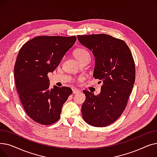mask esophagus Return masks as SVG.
<instances>
[{
    "label": "esophagus",
    "instance_id": "obj_1",
    "mask_svg": "<svg viewBox=\"0 0 157 157\" xmlns=\"http://www.w3.org/2000/svg\"><path fill=\"white\" fill-rule=\"evenodd\" d=\"M80 91L78 90H76V89H72V93L74 94H78V93H79Z\"/></svg>",
    "mask_w": 157,
    "mask_h": 157
}]
</instances>
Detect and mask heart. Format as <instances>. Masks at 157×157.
<instances>
[{
  "label": "heart",
  "instance_id": "1",
  "mask_svg": "<svg viewBox=\"0 0 157 157\" xmlns=\"http://www.w3.org/2000/svg\"><path fill=\"white\" fill-rule=\"evenodd\" d=\"M74 56L80 62L86 59H90V56L88 52L84 48H78L74 53Z\"/></svg>",
  "mask_w": 157,
  "mask_h": 157
}]
</instances>
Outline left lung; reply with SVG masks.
<instances>
[{"instance_id":"1","label":"left lung","mask_w":157,"mask_h":157,"mask_svg":"<svg viewBox=\"0 0 157 157\" xmlns=\"http://www.w3.org/2000/svg\"><path fill=\"white\" fill-rule=\"evenodd\" d=\"M78 39L92 52L93 76L103 83L97 95L83 90L82 117L92 126H108L121 116L132 90L136 78L132 55L124 41L107 34L78 36Z\"/></svg>"}]
</instances>
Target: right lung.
<instances>
[{"label":"right lung","instance_id":"right-lung-1","mask_svg":"<svg viewBox=\"0 0 157 157\" xmlns=\"http://www.w3.org/2000/svg\"><path fill=\"white\" fill-rule=\"evenodd\" d=\"M76 40V36H38L25 44L14 68L16 90L28 116L48 125L60 118L63 104L72 91L69 87L49 88L53 72Z\"/></svg>","mask_w":157,"mask_h":157}]
</instances>
